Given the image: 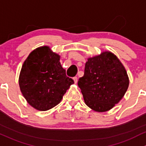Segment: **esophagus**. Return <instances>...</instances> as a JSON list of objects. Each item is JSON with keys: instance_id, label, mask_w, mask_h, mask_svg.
Instances as JSON below:
<instances>
[{"instance_id": "obj_1", "label": "esophagus", "mask_w": 146, "mask_h": 146, "mask_svg": "<svg viewBox=\"0 0 146 146\" xmlns=\"http://www.w3.org/2000/svg\"><path fill=\"white\" fill-rule=\"evenodd\" d=\"M73 80L74 82V84L77 83V77H76V76H75V77L73 78Z\"/></svg>"}]
</instances>
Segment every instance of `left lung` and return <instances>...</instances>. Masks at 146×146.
<instances>
[{"label": "left lung", "mask_w": 146, "mask_h": 146, "mask_svg": "<svg viewBox=\"0 0 146 146\" xmlns=\"http://www.w3.org/2000/svg\"><path fill=\"white\" fill-rule=\"evenodd\" d=\"M129 84L125 67L108 50L88 58L84 76L78 82L86 105L98 112H107L117 104Z\"/></svg>", "instance_id": "1"}]
</instances>
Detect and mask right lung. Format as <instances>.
Returning <instances> with one entry per match:
<instances>
[{"label":"right lung","mask_w":146,"mask_h":146,"mask_svg":"<svg viewBox=\"0 0 146 146\" xmlns=\"http://www.w3.org/2000/svg\"><path fill=\"white\" fill-rule=\"evenodd\" d=\"M60 56L48 46L31 51L22 64L19 76L22 94L31 107L46 111L59 104L74 84L66 76Z\"/></svg>","instance_id":"right-lung-1"}]
</instances>
